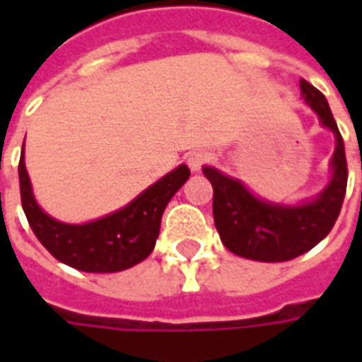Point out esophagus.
Returning <instances> with one entry per match:
<instances>
[{"mask_svg": "<svg viewBox=\"0 0 362 362\" xmlns=\"http://www.w3.org/2000/svg\"><path fill=\"white\" fill-rule=\"evenodd\" d=\"M211 160V155L207 153V151H192V153H188V157H186V163H188L189 170L192 173H199L202 170V166L207 165Z\"/></svg>", "mask_w": 362, "mask_h": 362, "instance_id": "1", "label": "esophagus"}]
</instances>
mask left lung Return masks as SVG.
Returning a JSON list of instances; mask_svg holds the SVG:
<instances>
[{"mask_svg":"<svg viewBox=\"0 0 362 362\" xmlns=\"http://www.w3.org/2000/svg\"><path fill=\"white\" fill-rule=\"evenodd\" d=\"M304 103L318 114L320 124L335 135L332 180L318 196L296 205L273 204L254 196L243 182L204 166L213 186V219L221 243L236 256L256 262H287L312 250L337 221L347 188V160L326 96L300 79Z\"/></svg>","mask_w":362,"mask_h":362,"instance_id":"left-lung-1","label":"left lung"}]
</instances>
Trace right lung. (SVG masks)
Segmentation results:
<instances>
[{
	"mask_svg": "<svg viewBox=\"0 0 362 362\" xmlns=\"http://www.w3.org/2000/svg\"><path fill=\"white\" fill-rule=\"evenodd\" d=\"M188 178L189 168L180 165L118 211L69 225L40 209L25 166V151L19 160L21 202L33 233L62 264L89 273L124 272L147 258L157 243L165 207Z\"/></svg>",
	"mask_w": 362,
	"mask_h": 362,
	"instance_id": "obj_1",
	"label": "right lung"
}]
</instances>
